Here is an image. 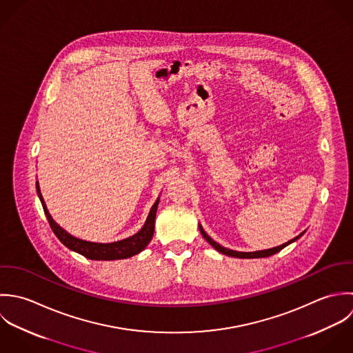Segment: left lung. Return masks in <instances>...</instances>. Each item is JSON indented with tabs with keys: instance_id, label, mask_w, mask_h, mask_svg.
<instances>
[{
	"instance_id": "obj_1",
	"label": "left lung",
	"mask_w": 353,
	"mask_h": 353,
	"mask_svg": "<svg viewBox=\"0 0 353 353\" xmlns=\"http://www.w3.org/2000/svg\"><path fill=\"white\" fill-rule=\"evenodd\" d=\"M199 230H201L202 236L205 237V240H206L212 247H214L218 252H221V254H223V255H228V256H233V258H241V259H252V258H266V256H272V255L280 252L282 248H285V247L289 245L290 243H293V241H296L297 239H300V237L305 233V230H304V232H301L299 236H296L294 239L286 241L285 244H281V245H279V247H273V248H270V250H262V251H255V252H240V251H233V250L225 248V247H222L221 244H218L216 241H214L212 237L203 230V228H202L201 223H199Z\"/></svg>"
}]
</instances>
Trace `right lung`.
I'll use <instances>...</instances> for the list:
<instances>
[{
  "label": "right lung",
  "mask_w": 353,
  "mask_h": 353,
  "mask_svg": "<svg viewBox=\"0 0 353 353\" xmlns=\"http://www.w3.org/2000/svg\"><path fill=\"white\" fill-rule=\"evenodd\" d=\"M37 194L39 196V201L42 203L45 215L50 223L52 230L54 232V234L57 236V239L72 251L92 259V261H116V259H125V258H131L137 254L141 252L147 244L150 243V240L152 239L154 234V222H155V214L158 209V203H159V198H157L155 203L152 205L151 210L147 215V219L144 222V225L141 226V230L138 233H135L134 236H130L124 240H119V241H113V243H94V241H87V240H81L77 239L74 236L70 234L65 229H63L50 215V212L46 208V203L43 201V196L41 194V188H39V183L37 181Z\"/></svg>",
  "instance_id": "right-lung-1"
}]
</instances>
